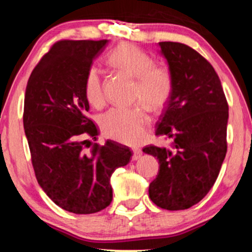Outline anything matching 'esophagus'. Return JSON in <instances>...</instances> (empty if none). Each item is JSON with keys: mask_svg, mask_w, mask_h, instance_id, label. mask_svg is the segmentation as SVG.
<instances>
[{"mask_svg": "<svg viewBox=\"0 0 252 252\" xmlns=\"http://www.w3.org/2000/svg\"><path fill=\"white\" fill-rule=\"evenodd\" d=\"M133 157H132V159L133 160H137V159H140V157L142 156V150L141 149H139V148H135V149H133Z\"/></svg>", "mask_w": 252, "mask_h": 252, "instance_id": "1", "label": "esophagus"}]
</instances>
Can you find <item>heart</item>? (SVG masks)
Here are the masks:
<instances>
[{
	"instance_id": "heart-1",
	"label": "heart",
	"mask_w": 252,
	"mask_h": 252,
	"mask_svg": "<svg viewBox=\"0 0 252 252\" xmlns=\"http://www.w3.org/2000/svg\"><path fill=\"white\" fill-rule=\"evenodd\" d=\"M110 65L135 79L134 101L153 112H158L170 101L173 92V75L165 64H156L150 55L135 44L124 42L108 55ZM84 92L93 106L104 103L102 78L96 66H89L85 75ZM104 135L124 144H136L144 139L149 117L142 108H113L99 120Z\"/></svg>"
}]
</instances>
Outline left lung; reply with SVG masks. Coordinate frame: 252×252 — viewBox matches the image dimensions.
<instances>
[{
	"label": "left lung",
	"instance_id": "obj_1",
	"mask_svg": "<svg viewBox=\"0 0 252 252\" xmlns=\"http://www.w3.org/2000/svg\"><path fill=\"white\" fill-rule=\"evenodd\" d=\"M173 75V92L156 135L172 140L170 149L147 146L159 171L149 197L161 209L191 208L205 197L218 178L227 153L228 104L215 68L187 44L159 42Z\"/></svg>",
	"mask_w": 252,
	"mask_h": 252
}]
</instances>
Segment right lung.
Wrapping results in <instances>:
<instances>
[{
	"label": "right lung",
	"instance_id": "right-lung-1",
	"mask_svg": "<svg viewBox=\"0 0 252 252\" xmlns=\"http://www.w3.org/2000/svg\"><path fill=\"white\" fill-rule=\"evenodd\" d=\"M106 43L57 41L26 86L23 122L36 180L55 204L75 215L110 205L111 175L132 157L129 148L113 141L86 146V137L96 141L98 129L87 117L85 75Z\"/></svg>",
	"mask_w": 252,
	"mask_h": 252
}]
</instances>
